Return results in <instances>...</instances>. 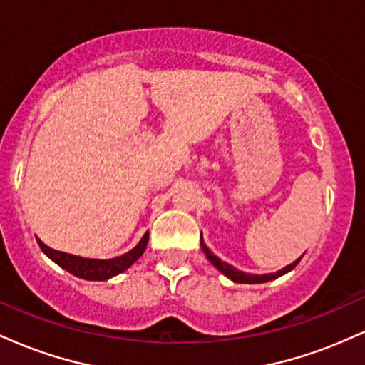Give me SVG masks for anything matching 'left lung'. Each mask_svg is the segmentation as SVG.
I'll list each match as a JSON object with an SVG mask.
<instances>
[{
	"mask_svg": "<svg viewBox=\"0 0 365 365\" xmlns=\"http://www.w3.org/2000/svg\"><path fill=\"white\" fill-rule=\"evenodd\" d=\"M200 247H202V250H204V254H206V257L209 259V261L212 262V266L217 267V269H220L221 273H223V274L226 276V278H230V279H232V282H235V283H249V284H252V283H266V282H271V279L279 278V276L287 274L288 271H292L293 267H295L297 264H299L300 259H302V257L297 259V261H293L292 264H288V266H284L283 269L276 271V273H271V274H250V273H244V271H238L237 267L230 266L228 262L221 261L220 257H216V255L212 254L211 250L207 249L206 244H204L202 238H200Z\"/></svg>",
	"mask_w": 365,
	"mask_h": 365,
	"instance_id": "8db88e82",
	"label": "left lung"
}]
</instances>
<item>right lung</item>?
I'll return each mask as SVG.
<instances>
[{
  "instance_id": "add662e5",
  "label": "right lung",
  "mask_w": 365,
  "mask_h": 365,
  "mask_svg": "<svg viewBox=\"0 0 365 365\" xmlns=\"http://www.w3.org/2000/svg\"><path fill=\"white\" fill-rule=\"evenodd\" d=\"M148 242L149 232H145V235L140 238L139 244L133 247L132 250H128L127 254L118 255V257L115 259H86L81 257V255L54 250L37 238V244H39L41 250H43L51 261L56 262L58 266L63 267L65 271H68V273L77 276V278L89 279V282H104V279H110L113 276L123 273L125 269H128V267L144 254Z\"/></svg>"
}]
</instances>
